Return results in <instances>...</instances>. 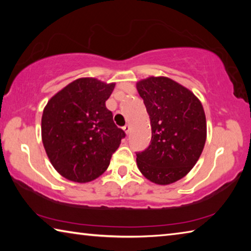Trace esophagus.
<instances>
[{"label":"esophagus","instance_id":"34e87169","mask_svg":"<svg viewBox=\"0 0 251 251\" xmlns=\"http://www.w3.org/2000/svg\"><path fill=\"white\" fill-rule=\"evenodd\" d=\"M123 129L125 130V133H126V134H128L129 131H130V125H128V124L125 125L124 127H123Z\"/></svg>","mask_w":251,"mask_h":251}]
</instances>
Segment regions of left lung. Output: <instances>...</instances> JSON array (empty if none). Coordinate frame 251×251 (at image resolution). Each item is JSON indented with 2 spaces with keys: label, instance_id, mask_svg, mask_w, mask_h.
<instances>
[{
  "label": "left lung",
  "instance_id": "8db88e82",
  "mask_svg": "<svg viewBox=\"0 0 251 251\" xmlns=\"http://www.w3.org/2000/svg\"><path fill=\"white\" fill-rule=\"evenodd\" d=\"M151 118V141L136 152L138 169L147 179L168 185L190 172L206 143L202 105L194 93L168 77H148L136 85Z\"/></svg>",
  "mask_w": 251,
  "mask_h": 251
}]
</instances>
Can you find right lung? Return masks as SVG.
I'll return each instance as SVG.
<instances>
[{
	"mask_svg": "<svg viewBox=\"0 0 251 251\" xmlns=\"http://www.w3.org/2000/svg\"><path fill=\"white\" fill-rule=\"evenodd\" d=\"M114 87L93 77L78 78L45 106L42 141L53 167L66 179L87 182L100 177L126 136L105 105Z\"/></svg>",
	"mask_w": 251,
	"mask_h": 251,
	"instance_id": "1",
	"label": "right lung"
}]
</instances>
